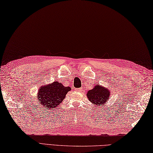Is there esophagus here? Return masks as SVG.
Masks as SVG:
<instances>
[{
    "instance_id": "1",
    "label": "esophagus",
    "mask_w": 153,
    "mask_h": 153,
    "mask_svg": "<svg viewBox=\"0 0 153 153\" xmlns=\"http://www.w3.org/2000/svg\"><path fill=\"white\" fill-rule=\"evenodd\" d=\"M83 90L82 88H79V89H77V91H82Z\"/></svg>"
}]
</instances>
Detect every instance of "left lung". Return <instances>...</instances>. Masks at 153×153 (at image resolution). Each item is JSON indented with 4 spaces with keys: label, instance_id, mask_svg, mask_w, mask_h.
<instances>
[{
    "label": "left lung",
    "instance_id": "8db88e82",
    "mask_svg": "<svg viewBox=\"0 0 153 153\" xmlns=\"http://www.w3.org/2000/svg\"><path fill=\"white\" fill-rule=\"evenodd\" d=\"M110 90L102 87L98 84L92 90L88 91L87 96L91 103L97 106H100L108 101V98H110Z\"/></svg>",
    "mask_w": 153,
    "mask_h": 153
}]
</instances>
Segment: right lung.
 Returning <instances> with one entry per match:
<instances>
[{
	"label": "right lung",
	"instance_id": "1",
	"mask_svg": "<svg viewBox=\"0 0 153 153\" xmlns=\"http://www.w3.org/2000/svg\"><path fill=\"white\" fill-rule=\"evenodd\" d=\"M70 90L69 87H64L61 83L54 82L52 84L43 86L39 90V102L45 109L52 110L59 105Z\"/></svg>",
	"mask_w": 153,
	"mask_h": 153
}]
</instances>
